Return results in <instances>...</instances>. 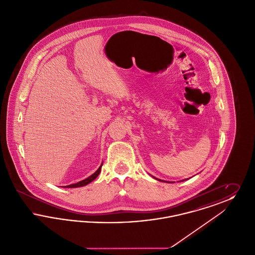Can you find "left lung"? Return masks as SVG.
<instances>
[{
  "instance_id": "8db88e82",
  "label": "left lung",
  "mask_w": 255,
  "mask_h": 255,
  "mask_svg": "<svg viewBox=\"0 0 255 255\" xmlns=\"http://www.w3.org/2000/svg\"><path fill=\"white\" fill-rule=\"evenodd\" d=\"M152 177H153V176H152ZM153 178H154V179H156V180H157V181H158V182H170V183H171V182H166V181H163V180H159V179H158V178H155V177H153ZM185 180H186V179H185ZM185 180H182V181H185ZM182 181H180V182H182ZM172 183H173V182H172Z\"/></svg>"
}]
</instances>
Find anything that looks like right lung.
I'll use <instances>...</instances> for the list:
<instances>
[{
    "label": "right lung",
    "mask_w": 255,
    "mask_h": 255,
    "mask_svg": "<svg viewBox=\"0 0 255 255\" xmlns=\"http://www.w3.org/2000/svg\"><path fill=\"white\" fill-rule=\"evenodd\" d=\"M102 164H103V162L101 163V165L98 167V169L93 174V175H91L90 177H88V178H86L85 180H83V181H80V182H76V183H73V184H70V185H67V186H65L66 188H75V187H81V186H84V185H87V184H89L90 182H93L94 180H96L97 179V176L99 175V173H100V171H101V167H102Z\"/></svg>",
    "instance_id": "obj_1"
}]
</instances>
